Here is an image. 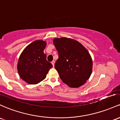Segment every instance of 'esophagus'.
I'll return each instance as SVG.
<instances>
[{
	"instance_id": "34e87169",
	"label": "esophagus",
	"mask_w": 120,
	"mask_h": 120,
	"mask_svg": "<svg viewBox=\"0 0 120 120\" xmlns=\"http://www.w3.org/2000/svg\"><path fill=\"white\" fill-rule=\"evenodd\" d=\"M55 61H54V60H53V61H52V65H53V67H54V66H55Z\"/></svg>"
}]
</instances>
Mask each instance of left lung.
I'll use <instances>...</instances> for the list:
<instances>
[{"label": "left lung", "instance_id": "8db88e82", "mask_svg": "<svg viewBox=\"0 0 120 120\" xmlns=\"http://www.w3.org/2000/svg\"><path fill=\"white\" fill-rule=\"evenodd\" d=\"M53 44L59 55L55 68L60 79L72 88L85 84L92 71V60L87 49L77 41L67 38L55 39Z\"/></svg>", "mask_w": 120, "mask_h": 120}]
</instances>
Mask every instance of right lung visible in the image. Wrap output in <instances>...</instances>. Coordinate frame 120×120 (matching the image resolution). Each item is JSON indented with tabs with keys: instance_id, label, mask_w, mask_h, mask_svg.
I'll list each match as a JSON object with an SVG mask.
<instances>
[{
	"instance_id": "right-lung-1",
	"label": "right lung",
	"mask_w": 120,
	"mask_h": 120,
	"mask_svg": "<svg viewBox=\"0 0 120 120\" xmlns=\"http://www.w3.org/2000/svg\"><path fill=\"white\" fill-rule=\"evenodd\" d=\"M46 42L34 41L27 46L20 56L18 63L19 76L30 84L40 82L46 77L52 65L47 60L44 53Z\"/></svg>"
}]
</instances>
